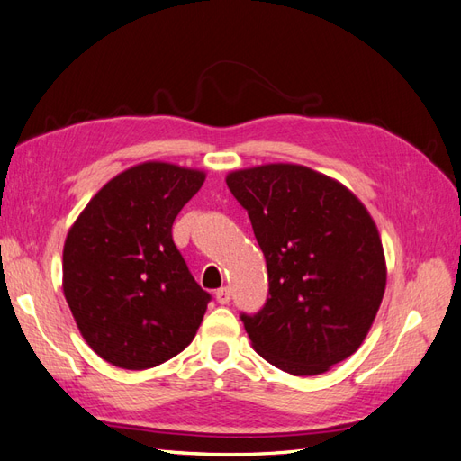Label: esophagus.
<instances>
[{
  "instance_id": "obj_1",
  "label": "esophagus",
  "mask_w": 461,
  "mask_h": 461,
  "mask_svg": "<svg viewBox=\"0 0 461 461\" xmlns=\"http://www.w3.org/2000/svg\"><path fill=\"white\" fill-rule=\"evenodd\" d=\"M216 300H218V303H221V305L230 303V300H231V292H230V288H228V286L220 288V290L216 292Z\"/></svg>"
}]
</instances>
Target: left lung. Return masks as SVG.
<instances>
[{"mask_svg": "<svg viewBox=\"0 0 461 461\" xmlns=\"http://www.w3.org/2000/svg\"><path fill=\"white\" fill-rule=\"evenodd\" d=\"M265 255L268 298L241 315L253 348L282 372L317 375L358 350L380 310L387 268L370 212L345 185L303 165L231 171Z\"/></svg>", "mask_w": 461, "mask_h": 461, "instance_id": "1", "label": "left lung"}]
</instances>
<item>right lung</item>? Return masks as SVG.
I'll return each instance as SVG.
<instances>
[{"mask_svg":"<svg viewBox=\"0 0 461 461\" xmlns=\"http://www.w3.org/2000/svg\"><path fill=\"white\" fill-rule=\"evenodd\" d=\"M206 179L165 161L104 185L69 228L62 288L81 337L103 360L148 370L193 343L210 294L196 285L171 228Z\"/></svg>","mask_w":461,"mask_h":461,"instance_id":"1","label":"right lung"}]
</instances>
